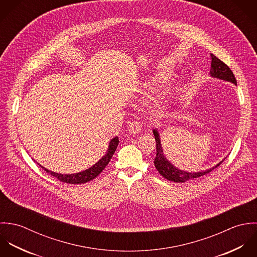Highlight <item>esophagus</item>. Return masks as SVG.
<instances>
[{"label": "esophagus", "mask_w": 257, "mask_h": 257, "mask_svg": "<svg viewBox=\"0 0 257 257\" xmlns=\"http://www.w3.org/2000/svg\"><path fill=\"white\" fill-rule=\"evenodd\" d=\"M128 131L131 134H138L141 132V125L138 122H130L128 124Z\"/></svg>", "instance_id": "esophagus-1"}]
</instances>
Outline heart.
Segmentation results:
<instances>
[{"label":"heart","instance_id":"heart-1","mask_svg":"<svg viewBox=\"0 0 257 257\" xmlns=\"http://www.w3.org/2000/svg\"><path fill=\"white\" fill-rule=\"evenodd\" d=\"M169 80V75L167 73H156L153 76L149 77L148 79H146L144 81V83H142L141 87L144 90L147 91H155L156 89L164 86ZM175 97V90L171 91L169 94L161 97L158 101L155 103L154 109H153V115L156 117H162L164 116L168 109L171 106V103L173 98Z\"/></svg>","mask_w":257,"mask_h":257}]
</instances>
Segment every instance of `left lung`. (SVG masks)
Instances as JSON below:
<instances>
[{"instance_id": "1", "label": "left lung", "mask_w": 257, "mask_h": 257, "mask_svg": "<svg viewBox=\"0 0 257 257\" xmlns=\"http://www.w3.org/2000/svg\"><path fill=\"white\" fill-rule=\"evenodd\" d=\"M210 56H211V66H210V70H209V75L213 78H218V79H221L224 81H228V82H231L236 85V79L234 77V74L230 70V68L224 62H222L220 59H218L216 56H214L212 53L210 54ZM153 134H154L155 140H156V150H157L154 161L155 167H156L157 171L160 173V175H162L165 179H167L169 181H172L175 183H185V182L194 180L196 178H200L204 175L208 174L209 172H211L214 168H217L223 161V160L220 161L214 167L209 168V169L202 171V172H193L192 173V172L180 170V169L176 168L164 154L159 132L154 129Z\"/></svg>"}]
</instances>
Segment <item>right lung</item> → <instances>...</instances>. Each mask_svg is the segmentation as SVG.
<instances>
[{"label": "right lung", "mask_w": 257, "mask_h": 257, "mask_svg": "<svg viewBox=\"0 0 257 257\" xmlns=\"http://www.w3.org/2000/svg\"><path fill=\"white\" fill-rule=\"evenodd\" d=\"M119 140L118 137H114L113 139H111V141L109 142L108 145V149L106 154L103 156L102 158L96 162L93 166H91L90 168L79 172V173H75V174H59V173H55L48 170L47 168L43 167L42 165H40L47 173H49L50 175H52L53 177H55L57 180H59L62 183H67V184H84L87 183L93 179H95L103 170L105 169V167L109 164L111 158L113 154L115 153L117 146H118Z\"/></svg>", "instance_id": "add662e5"}]
</instances>
